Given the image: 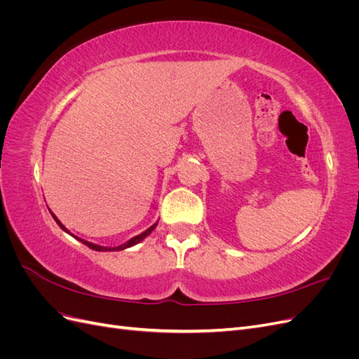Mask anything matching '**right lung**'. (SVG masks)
<instances>
[{"label":"right lung","mask_w":359,"mask_h":359,"mask_svg":"<svg viewBox=\"0 0 359 359\" xmlns=\"http://www.w3.org/2000/svg\"><path fill=\"white\" fill-rule=\"evenodd\" d=\"M50 214H52V217H53V220H55L57 223H58V226L61 227V229L64 231V232H67L69 235H72L73 238H76V240L78 241H81L82 244H85L86 247H90V248H93V250H95V252H119V250H126V248H130V247H133V245H136V244H139L140 241H144L145 238L153 232L154 229H156V226H157V223H154L153 226L151 227H148L147 231H144L142 233H139V235H136V236H133V238H130V240L127 241V243H124V244H121V245H116V247H104V245H99V244H94V243H90V241H86V240H82V238H79V236H76V235H73L66 226H64L60 220H58V217L53 214L52 211H50Z\"/></svg>","instance_id":"obj_1"}]
</instances>
